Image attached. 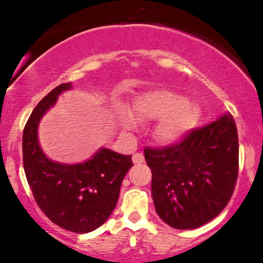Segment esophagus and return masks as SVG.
Wrapping results in <instances>:
<instances>
[{
	"label": "esophagus",
	"mask_w": 263,
	"mask_h": 263,
	"mask_svg": "<svg viewBox=\"0 0 263 263\" xmlns=\"http://www.w3.org/2000/svg\"><path fill=\"white\" fill-rule=\"evenodd\" d=\"M132 161H134L135 164H141L145 161V156L142 155L141 153H136L132 155Z\"/></svg>",
	"instance_id": "obj_1"
}]
</instances>
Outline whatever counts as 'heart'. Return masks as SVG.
I'll use <instances>...</instances> for the list:
<instances>
[{"mask_svg":"<svg viewBox=\"0 0 263 263\" xmlns=\"http://www.w3.org/2000/svg\"><path fill=\"white\" fill-rule=\"evenodd\" d=\"M160 121L155 128L159 142L174 145L183 141L201 121V109L190 99L172 90H150L135 98L131 115L122 112L119 123L124 129H135L137 122Z\"/></svg>","mask_w":263,"mask_h":263,"instance_id":"heart-1","label":"heart"}]
</instances>
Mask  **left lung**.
<instances>
[{"label": "left lung", "mask_w": 263, "mask_h": 263, "mask_svg": "<svg viewBox=\"0 0 263 263\" xmlns=\"http://www.w3.org/2000/svg\"><path fill=\"white\" fill-rule=\"evenodd\" d=\"M156 214L174 229H196L224 210L238 178L235 121L224 113L164 148L144 150Z\"/></svg>", "instance_id": "obj_1"}]
</instances>
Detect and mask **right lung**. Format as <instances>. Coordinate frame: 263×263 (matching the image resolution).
<instances>
[{"label":"right lung","instance_id":"right-lung-1","mask_svg":"<svg viewBox=\"0 0 263 263\" xmlns=\"http://www.w3.org/2000/svg\"><path fill=\"white\" fill-rule=\"evenodd\" d=\"M72 89L58 85L38 103L23 132V163L26 179L41 210L50 221L73 233H89L104 224L115 210L131 155L100 147L84 163L50 160L38 139L39 122L58 97Z\"/></svg>","mask_w":263,"mask_h":263}]
</instances>
